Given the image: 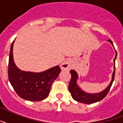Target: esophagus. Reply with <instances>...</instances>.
<instances>
[{
	"label": "esophagus",
	"mask_w": 123,
	"mask_h": 123,
	"mask_svg": "<svg viewBox=\"0 0 123 123\" xmlns=\"http://www.w3.org/2000/svg\"><path fill=\"white\" fill-rule=\"evenodd\" d=\"M72 66V61L70 60H66L65 61H64L63 63H62L61 67L62 70H70Z\"/></svg>",
	"instance_id": "34e87169"
}]
</instances>
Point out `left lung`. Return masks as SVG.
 <instances>
[{
	"label": "left lung",
	"instance_id": "left-lung-1",
	"mask_svg": "<svg viewBox=\"0 0 123 123\" xmlns=\"http://www.w3.org/2000/svg\"><path fill=\"white\" fill-rule=\"evenodd\" d=\"M109 42L113 44V43L111 42L110 39L108 40ZM116 57H117V52H116V57L114 58V73L112 74V79H111V81L109 86L103 90V92L99 93H95V94H90V93H85L84 92L80 90L79 86L77 84V79L78 78V75L76 72L75 70H71L70 73H71V80H70V84H69V91L71 93L72 97L74 100H75L77 102L82 103H85V104H92V103H96L98 101H101L106 96L108 93L110 91L111 88L112 83L114 82V77H115V69H116V64H115V61H116Z\"/></svg>",
	"mask_w": 123,
	"mask_h": 123
}]
</instances>
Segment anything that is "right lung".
Segmentation results:
<instances>
[{"label":"right lung","instance_id":"1","mask_svg":"<svg viewBox=\"0 0 123 123\" xmlns=\"http://www.w3.org/2000/svg\"><path fill=\"white\" fill-rule=\"evenodd\" d=\"M13 41L9 55L8 79L14 90L22 99L39 101L46 99L50 92L51 84L61 72L57 66L41 73L24 72L16 66L13 57Z\"/></svg>","mask_w":123,"mask_h":123}]
</instances>
